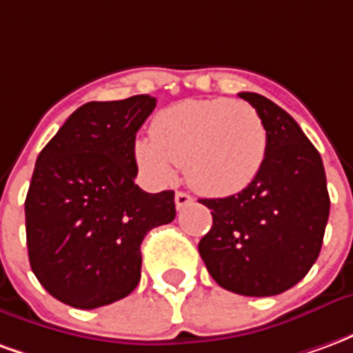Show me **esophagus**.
Masks as SVG:
<instances>
[{"mask_svg": "<svg viewBox=\"0 0 353 353\" xmlns=\"http://www.w3.org/2000/svg\"><path fill=\"white\" fill-rule=\"evenodd\" d=\"M192 200L194 199H192L191 194H187V192H181V191L176 192V208L177 210H181V208L192 204Z\"/></svg>", "mask_w": 353, "mask_h": 353, "instance_id": "obj_1", "label": "esophagus"}]
</instances>
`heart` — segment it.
I'll use <instances>...</instances> for the list:
<instances>
[{"label":"heart","instance_id":"b5f03b06","mask_svg":"<svg viewBox=\"0 0 353 353\" xmlns=\"http://www.w3.org/2000/svg\"><path fill=\"white\" fill-rule=\"evenodd\" d=\"M268 151L265 123L252 103L212 98L162 109L151 138L134 141V159L153 183H170L183 164L187 181L204 194L227 196L259 176Z\"/></svg>","mask_w":353,"mask_h":353}]
</instances>
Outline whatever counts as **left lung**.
I'll return each instance as SVG.
<instances>
[{
  "instance_id": "8db88e82",
  "label": "left lung",
  "mask_w": 353,
  "mask_h": 353,
  "mask_svg": "<svg viewBox=\"0 0 353 353\" xmlns=\"http://www.w3.org/2000/svg\"><path fill=\"white\" fill-rule=\"evenodd\" d=\"M265 123L268 151L244 191L202 199L214 225L199 252L221 288L245 296L291 289L316 263L329 219V192L318 149L295 119L265 96L240 92Z\"/></svg>"
}]
</instances>
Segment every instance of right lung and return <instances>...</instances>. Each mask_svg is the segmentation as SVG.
Here are the masks:
<instances>
[{
    "instance_id": "1",
    "label": "right lung",
    "mask_w": 353,
    "mask_h": 353,
    "mask_svg": "<svg viewBox=\"0 0 353 353\" xmlns=\"http://www.w3.org/2000/svg\"><path fill=\"white\" fill-rule=\"evenodd\" d=\"M157 100L88 101L68 117L35 162L26 194V242L35 278L81 310L121 301L141 276L139 245L174 221V191L134 183V141Z\"/></svg>"
}]
</instances>
